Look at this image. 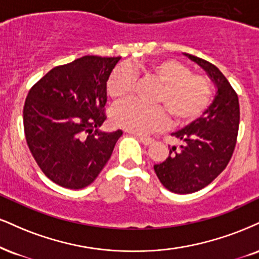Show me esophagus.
Wrapping results in <instances>:
<instances>
[{
  "mask_svg": "<svg viewBox=\"0 0 259 259\" xmlns=\"http://www.w3.org/2000/svg\"><path fill=\"white\" fill-rule=\"evenodd\" d=\"M136 139H138L140 142H142L143 145H145V146L151 145V143L153 142V139L147 138V136H140V135H136Z\"/></svg>",
  "mask_w": 259,
  "mask_h": 259,
  "instance_id": "obj_1",
  "label": "esophagus"
}]
</instances>
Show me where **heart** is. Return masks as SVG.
Masks as SVG:
<instances>
[{
    "label": "heart",
    "mask_w": 259,
    "mask_h": 259,
    "mask_svg": "<svg viewBox=\"0 0 259 259\" xmlns=\"http://www.w3.org/2000/svg\"><path fill=\"white\" fill-rule=\"evenodd\" d=\"M139 72L159 82L153 102L146 106L127 100L114 106L112 123L135 134H148L166 124V114L177 124L188 123L201 116L213 98V84L207 76L192 72L191 68L175 59L161 58L136 67ZM133 74L125 66L112 71L106 83L111 99L121 100L133 93Z\"/></svg>",
    "instance_id": "b5f03b06"
}]
</instances>
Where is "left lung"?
Masks as SVG:
<instances>
[{"instance_id": "8db88e82", "label": "left lung", "mask_w": 259, "mask_h": 259, "mask_svg": "<svg viewBox=\"0 0 259 259\" xmlns=\"http://www.w3.org/2000/svg\"><path fill=\"white\" fill-rule=\"evenodd\" d=\"M206 71L217 87L210 107L174 138L181 146L170 148L169 155L154 171L165 188L177 194L200 191L226 169L234 153L240 123L238 94L214 65L187 54Z\"/></svg>"}]
</instances>
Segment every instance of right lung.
I'll list each match as a JSON object with an SVG mask.
<instances>
[{"label": "right lung", "mask_w": 259, "mask_h": 259, "mask_svg": "<svg viewBox=\"0 0 259 259\" xmlns=\"http://www.w3.org/2000/svg\"><path fill=\"white\" fill-rule=\"evenodd\" d=\"M120 57L85 55L49 71L30 89L24 133L42 172L57 185L80 189L94 182L121 130L101 133L106 83Z\"/></svg>", "instance_id": "right-lung-1"}]
</instances>
